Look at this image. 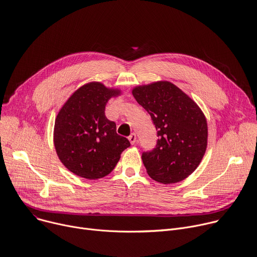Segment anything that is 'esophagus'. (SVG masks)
I'll use <instances>...</instances> for the list:
<instances>
[{
	"mask_svg": "<svg viewBox=\"0 0 257 257\" xmlns=\"http://www.w3.org/2000/svg\"><path fill=\"white\" fill-rule=\"evenodd\" d=\"M128 139H129V142H130L131 145H134V144L136 143V134H135V133L130 134L129 137H128Z\"/></svg>",
	"mask_w": 257,
	"mask_h": 257,
	"instance_id": "1",
	"label": "esophagus"
}]
</instances>
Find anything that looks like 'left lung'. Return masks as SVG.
<instances>
[{
    "label": "left lung",
    "instance_id": "left-lung-1",
    "mask_svg": "<svg viewBox=\"0 0 257 257\" xmlns=\"http://www.w3.org/2000/svg\"><path fill=\"white\" fill-rule=\"evenodd\" d=\"M132 94L150 113L159 137L156 148L142 156L148 174L164 184L185 179L206 152L208 127L203 111L167 81L137 86Z\"/></svg>",
    "mask_w": 257,
    "mask_h": 257
}]
</instances>
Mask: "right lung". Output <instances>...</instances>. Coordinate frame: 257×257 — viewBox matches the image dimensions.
Here are the masks:
<instances>
[{
	"label": "right lung",
	"instance_id": "add662e5",
	"mask_svg": "<svg viewBox=\"0 0 257 257\" xmlns=\"http://www.w3.org/2000/svg\"><path fill=\"white\" fill-rule=\"evenodd\" d=\"M120 93L119 89L91 82L75 91L60 108L54 125V147L62 164L74 174L86 179L104 177L130 147L104 113L107 101Z\"/></svg>",
	"mask_w": 257,
	"mask_h": 257
}]
</instances>
